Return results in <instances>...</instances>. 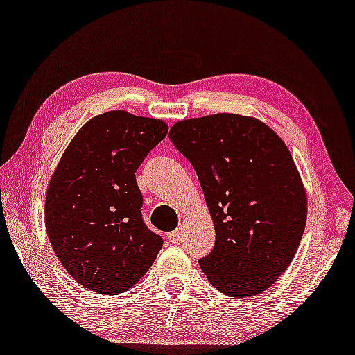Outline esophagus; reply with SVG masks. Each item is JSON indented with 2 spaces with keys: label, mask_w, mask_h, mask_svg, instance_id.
<instances>
[{
  "label": "esophagus",
  "mask_w": 355,
  "mask_h": 355,
  "mask_svg": "<svg viewBox=\"0 0 355 355\" xmlns=\"http://www.w3.org/2000/svg\"><path fill=\"white\" fill-rule=\"evenodd\" d=\"M181 236H182V228H178V230L171 231V233L167 234V238H169L171 243H178L179 240H181Z\"/></svg>",
  "instance_id": "34e87169"
}]
</instances>
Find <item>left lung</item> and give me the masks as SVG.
Returning a JSON list of instances; mask_svg holds the SVG:
<instances>
[{"label": "left lung", "instance_id": "obj_1", "mask_svg": "<svg viewBox=\"0 0 355 355\" xmlns=\"http://www.w3.org/2000/svg\"><path fill=\"white\" fill-rule=\"evenodd\" d=\"M169 139L193 164L216 241L199 260L209 284L234 298L265 292L288 268L306 223V191L288 147L240 114L184 119Z\"/></svg>", "mask_w": 355, "mask_h": 355}]
</instances>
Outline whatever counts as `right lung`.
I'll return each instance as SVG.
<instances>
[{
	"instance_id": "right-lung-1",
	"label": "right lung",
	"mask_w": 355,
	"mask_h": 355,
	"mask_svg": "<svg viewBox=\"0 0 355 355\" xmlns=\"http://www.w3.org/2000/svg\"><path fill=\"white\" fill-rule=\"evenodd\" d=\"M166 134L161 119L110 110L85 122L60 157L46 189V234L87 290L124 293L161 252L162 238L142 221L135 171Z\"/></svg>"
}]
</instances>
